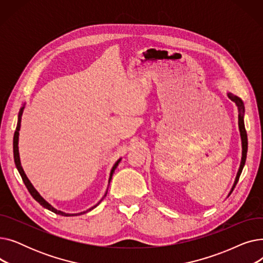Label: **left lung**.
Returning a JSON list of instances; mask_svg holds the SVG:
<instances>
[{
  "instance_id": "1",
  "label": "left lung",
  "mask_w": 263,
  "mask_h": 263,
  "mask_svg": "<svg viewBox=\"0 0 263 263\" xmlns=\"http://www.w3.org/2000/svg\"><path fill=\"white\" fill-rule=\"evenodd\" d=\"M228 98L236 103V105L238 106V112H239V130H240V135H241V142H242V159H241V164L240 167L236 177V180H234V183L231 187V191L229 193V195L231 194V192L233 191V189L236 187L239 178L241 176V173L243 171V167L245 165V161H246V155H247V134H246V130H245V126H244V113H245V107H244V103L243 101L239 98V97L232 95L231 92H227Z\"/></svg>"
}]
</instances>
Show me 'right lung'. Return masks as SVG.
<instances>
[{
    "mask_svg": "<svg viewBox=\"0 0 263 263\" xmlns=\"http://www.w3.org/2000/svg\"><path fill=\"white\" fill-rule=\"evenodd\" d=\"M23 109H24V106L20 108V112H19V115H18V123H17V128H16V131H15V134H13V159H15L16 167H17V170H18V172H19V174H20V176H21V178H22V180H23V182H24V184H25L26 189L29 190L30 194L33 196V198H34L36 201H38L41 205H43L44 208H46V209H48V210H50V211H52V212H54V213H57V214L63 215V216H76V215H81V214H84V213H86V212H88V211L92 210L93 208H96V206L98 205V204L101 202V200L106 196V193H107L108 186H107V190H106V192H105V194H104L103 198H102L98 203H97V204H96V205H93V206H91V208H90V209H88L87 211H83V212H80V213H65V212H63V211L57 210V209H55L54 206H52V205H51L47 200H45L43 197H41V195H40L39 193L36 191V189L33 186V184H32V183H31V181L29 180V178L26 177V175H25V173H24V171H23V168H22V166H21L20 157H19V149H18L19 131H20V126H21V116H22V113H23ZM120 160H121V159L117 160V162L114 164L113 168L110 170L109 178H108V185H109L110 180H112V176H113V174H114V172H115L116 167L118 166V164H119Z\"/></svg>",
    "mask_w": 263,
    "mask_h": 263,
    "instance_id": "obj_1",
    "label": "right lung"
}]
</instances>
